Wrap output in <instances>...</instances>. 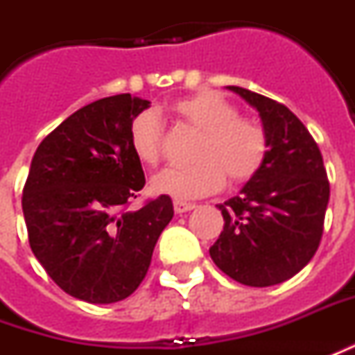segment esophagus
Listing matches in <instances>:
<instances>
[{
  "mask_svg": "<svg viewBox=\"0 0 355 355\" xmlns=\"http://www.w3.org/2000/svg\"><path fill=\"white\" fill-rule=\"evenodd\" d=\"M173 207H175V213H186V211H192L196 209V203H186V202H175L173 203Z\"/></svg>",
  "mask_w": 355,
  "mask_h": 355,
  "instance_id": "34e87169",
  "label": "esophagus"
}]
</instances>
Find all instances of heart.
Returning a JSON list of instances; mask_svg holds the SVG:
<instances>
[{
	"instance_id": "obj_1",
	"label": "heart",
	"mask_w": 355,
	"mask_h": 355,
	"mask_svg": "<svg viewBox=\"0 0 355 355\" xmlns=\"http://www.w3.org/2000/svg\"><path fill=\"white\" fill-rule=\"evenodd\" d=\"M167 111L177 123L200 135L192 159L184 169H165L152 178L155 194L178 202L196 200L223 188L225 175L232 182H246L263 167L269 142L257 121L240 117L234 103L217 92L202 90L178 98ZM128 140L136 159L155 165L163 153V125L153 111H144L130 123Z\"/></svg>"
}]
</instances>
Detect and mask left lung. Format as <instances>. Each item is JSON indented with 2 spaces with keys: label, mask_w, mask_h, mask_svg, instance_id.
Here are the masks:
<instances>
[{
  "label": "left lung",
  "mask_w": 355,
  "mask_h": 355,
  "mask_svg": "<svg viewBox=\"0 0 355 355\" xmlns=\"http://www.w3.org/2000/svg\"><path fill=\"white\" fill-rule=\"evenodd\" d=\"M227 88L259 113L269 150L240 196L217 205L225 227L209 255L240 284H281L309 263L323 236L331 194L323 157L286 105L240 86Z\"/></svg>",
  "instance_id": "obj_1"
}]
</instances>
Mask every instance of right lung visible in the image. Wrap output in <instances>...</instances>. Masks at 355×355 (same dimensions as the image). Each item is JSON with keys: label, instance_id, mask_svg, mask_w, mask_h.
I'll use <instances>...</instances> for the list:
<instances>
[{"label": "right lung", "instance_id": "obj_1", "mask_svg": "<svg viewBox=\"0 0 355 355\" xmlns=\"http://www.w3.org/2000/svg\"><path fill=\"white\" fill-rule=\"evenodd\" d=\"M150 101L119 94L74 111L44 138L22 190L36 259L59 288L90 304L128 298L173 219L169 196L125 211L146 184L128 140Z\"/></svg>", "mask_w": 355, "mask_h": 355}]
</instances>
